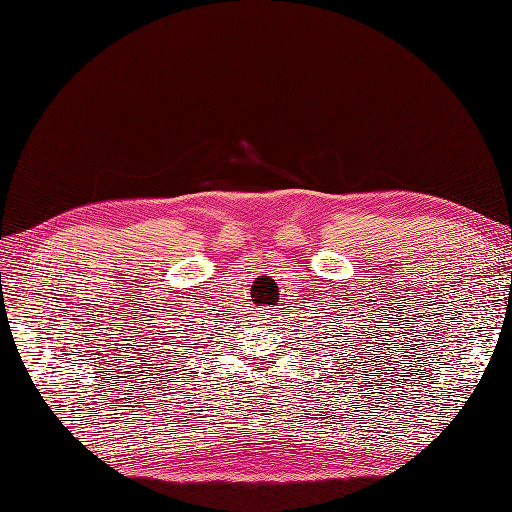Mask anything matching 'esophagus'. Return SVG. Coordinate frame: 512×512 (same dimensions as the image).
I'll return each mask as SVG.
<instances>
[{"mask_svg": "<svg viewBox=\"0 0 512 512\" xmlns=\"http://www.w3.org/2000/svg\"><path fill=\"white\" fill-rule=\"evenodd\" d=\"M258 320H260L262 324H271V322H273V316L269 314V309H265V312H260V314H258Z\"/></svg>", "mask_w": 512, "mask_h": 512, "instance_id": "34e87169", "label": "esophagus"}]
</instances>
